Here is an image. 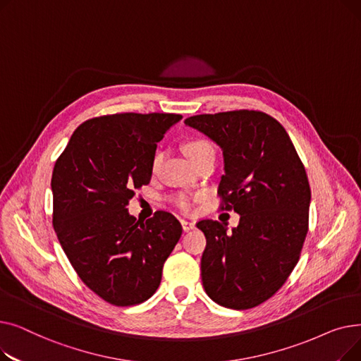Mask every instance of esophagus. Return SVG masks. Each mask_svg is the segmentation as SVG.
Segmentation results:
<instances>
[{
    "label": "esophagus",
    "instance_id": "obj_1",
    "mask_svg": "<svg viewBox=\"0 0 361 361\" xmlns=\"http://www.w3.org/2000/svg\"><path fill=\"white\" fill-rule=\"evenodd\" d=\"M181 226H183L184 231H190V230L196 228V222L195 221H185V219H183L181 221Z\"/></svg>",
    "mask_w": 361,
    "mask_h": 361
}]
</instances>
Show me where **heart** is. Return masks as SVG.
I'll list each match as a JSON object with an SVG mask.
<instances>
[{"instance_id": "b5f03b06", "label": "heart", "mask_w": 361, "mask_h": 361, "mask_svg": "<svg viewBox=\"0 0 361 361\" xmlns=\"http://www.w3.org/2000/svg\"><path fill=\"white\" fill-rule=\"evenodd\" d=\"M207 149H212V146L207 143V142H204V140H193V142H188L184 146V154H185V157L188 159H190V158L202 154L203 150H207ZM159 161H161V155H157L154 158V168L158 166ZM196 199L197 197H195V196L183 193V195H178V196L174 197V203H176L177 207H180L181 211H190L192 207H193V204H195V202H196Z\"/></svg>"}]
</instances>
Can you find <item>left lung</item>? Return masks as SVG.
Here are the masks:
<instances>
[{"label":"left lung","instance_id":"1","mask_svg":"<svg viewBox=\"0 0 361 361\" xmlns=\"http://www.w3.org/2000/svg\"><path fill=\"white\" fill-rule=\"evenodd\" d=\"M224 157L218 195L240 222H197L206 237L202 282L219 306L245 310L271 298L298 262L309 225L310 185L295 147L275 118L260 111L187 118Z\"/></svg>","mask_w":361,"mask_h":361}]
</instances>
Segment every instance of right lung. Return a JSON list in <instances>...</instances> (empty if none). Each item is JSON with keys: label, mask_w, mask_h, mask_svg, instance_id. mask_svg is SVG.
<instances>
[{"label": "right lung", "mask_w": 361, "mask_h": 361, "mask_svg": "<svg viewBox=\"0 0 361 361\" xmlns=\"http://www.w3.org/2000/svg\"><path fill=\"white\" fill-rule=\"evenodd\" d=\"M180 114H114L75 128L56 159L52 224L71 267L114 306H135L158 290L164 263L183 228L158 211L146 222L128 214L149 184L157 145Z\"/></svg>", "instance_id": "add662e5"}]
</instances>
